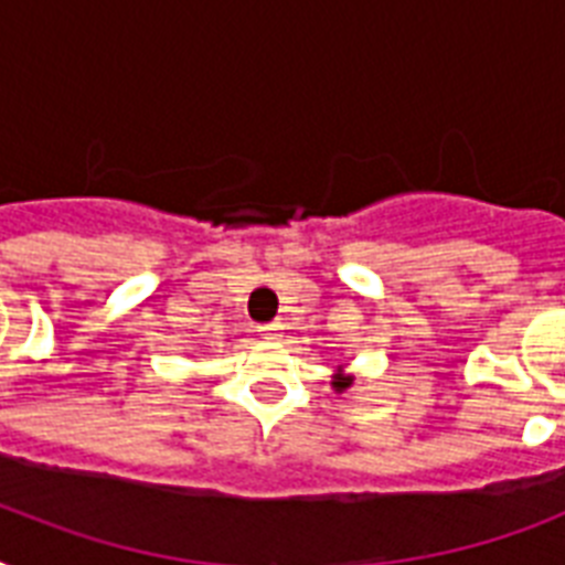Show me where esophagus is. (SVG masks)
Returning a JSON list of instances; mask_svg holds the SVG:
<instances>
[{"instance_id":"1","label":"esophagus","mask_w":565,"mask_h":565,"mask_svg":"<svg viewBox=\"0 0 565 565\" xmlns=\"http://www.w3.org/2000/svg\"><path fill=\"white\" fill-rule=\"evenodd\" d=\"M257 331H260V337H266V340H278L284 331V326L281 322H266V326H260Z\"/></svg>"}]
</instances>
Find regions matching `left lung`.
Listing matches in <instances>:
<instances>
[{
    "label": "left lung",
    "mask_w": 565,
    "mask_h": 565,
    "mask_svg": "<svg viewBox=\"0 0 565 565\" xmlns=\"http://www.w3.org/2000/svg\"><path fill=\"white\" fill-rule=\"evenodd\" d=\"M352 384V377H345V375H334V386L337 390H345V386Z\"/></svg>",
    "instance_id": "obj_1"
}]
</instances>
